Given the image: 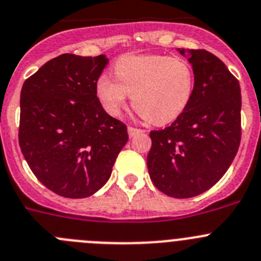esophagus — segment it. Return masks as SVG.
Masks as SVG:
<instances>
[{
  "instance_id": "obj_1",
  "label": "esophagus",
  "mask_w": 261,
  "mask_h": 261,
  "mask_svg": "<svg viewBox=\"0 0 261 261\" xmlns=\"http://www.w3.org/2000/svg\"><path fill=\"white\" fill-rule=\"evenodd\" d=\"M127 131H128V136H130V138H133V136H135L136 134L143 133V131H144V130H142V128L133 127V126H128V127H127Z\"/></svg>"
}]
</instances>
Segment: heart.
<instances>
[{
	"label": "heart",
	"instance_id": "1",
	"mask_svg": "<svg viewBox=\"0 0 261 261\" xmlns=\"http://www.w3.org/2000/svg\"><path fill=\"white\" fill-rule=\"evenodd\" d=\"M115 80L101 75L96 92L104 108L118 114L127 96L147 121L164 125L184 112L194 91L193 68L181 58L125 55L113 67Z\"/></svg>",
	"mask_w": 261,
	"mask_h": 261
}]
</instances>
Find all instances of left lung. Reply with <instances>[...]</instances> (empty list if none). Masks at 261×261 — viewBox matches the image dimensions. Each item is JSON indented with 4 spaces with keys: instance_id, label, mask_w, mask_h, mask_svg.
Returning <instances> with one entry per match:
<instances>
[{
    "instance_id": "8db88e82",
    "label": "left lung",
    "mask_w": 261,
    "mask_h": 261,
    "mask_svg": "<svg viewBox=\"0 0 261 261\" xmlns=\"http://www.w3.org/2000/svg\"><path fill=\"white\" fill-rule=\"evenodd\" d=\"M186 55L184 48H179ZM194 91L188 107L164 130L150 131L148 171L158 191L191 198L214 187L241 143L240 82L206 50H188Z\"/></svg>"
}]
</instances>
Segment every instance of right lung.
Returning <instances> with one entry per match:
<instances>
[{"label": "right lung", "instance_id": "right-lung-1", "mask_svg": "<svg viewBox=\"0 0 261 261\" xmlns=\"http://www.w3.org/2000/svg\"><path fill=\"white\" fill-rule=\"evenodd\" d=\"M106 55L63 54L25 80L20 92L19 145L46 188L85 198L108 181L128 140L127 127L96 96Z\"/></svg>", "mask_w": 261, "mask_h": 261}]
</instances>
